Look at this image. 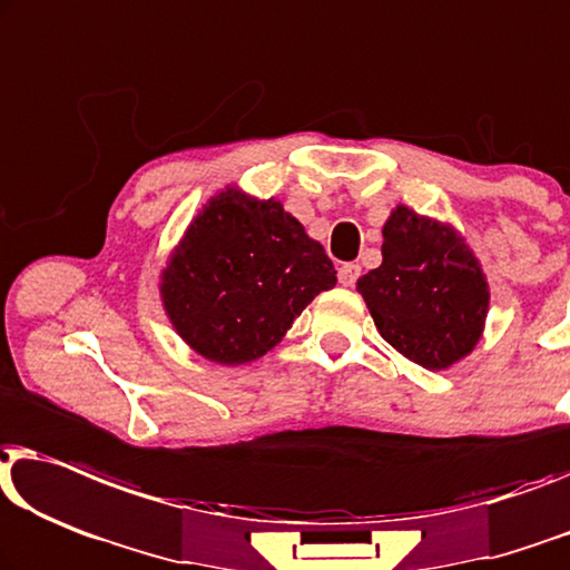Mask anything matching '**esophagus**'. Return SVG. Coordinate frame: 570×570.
I'll return each mask as SVG.
<instances>
[{"mask_svg": "<svg viewBox=\"0 0 570 570\" xmlns=\"http://www.w3.org/2000/svg\"><path fill=\"white\" fill-rule=\"evenodd\" d=\"M360 277V265H342L340 267V283L344 287H352L354 283H357Z\"/></svg>", "mask_w": 570, "mask_h": 570, "instance_id": "34e87169", "label": "esophagus"}]
</instances>
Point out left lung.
<instances>
[{"instance_id": "left-lung-1", "label": "left lung", "mask_w": 570, "mask_h": 570, "mask_svg": "<svg viewBox=\"0 0 570 570\" xmlns=\"http://www.w3.org/2000/svg\"><path fill=\"white\" fill-rule=\"evenodd\" d=\"M357 291L383 340L426 370L473 352L489 313V283L463 236L406 205L385 220L383 265Z\"/></svg>"}]
</instances>
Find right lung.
<instances>
[{
    "instance_id": "add662e5",
    "label": "right lung",
    "mask_w": 570,
    "mask_h": 570,
    "mask_svg": "<svg viewBox=\"0 0 570 570\" xmlns=\"http://www.w3.org/2000/svg\"><path fill=\"white\" fill-rule=\"evenodd\" d=\"M334 285L324 246L283 205L228 187L205 205L171 254L161 301L197 354L244 365L267 354L305 305Z\"/></svg>"
}]
</instances>
